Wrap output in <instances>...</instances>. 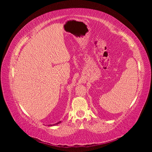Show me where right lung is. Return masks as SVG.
<instances>
[{"label":"right lung","instance_id":"right-lung-1","mask_svg":"<svg viewBox=\"0 0 152 152\" xmlns=\"http://www.w3.org/2000/svg\"><path fill=\"white\" fill-rule=\"evenodd\" d=\"M60 122H61V121H59V122H58V123H56V124H50V125H49V126H55V125H56V124H59Z\"/></svg>","mask_w":152,"mask_h":152}]
</instances>
